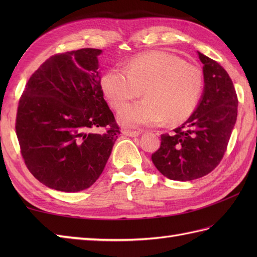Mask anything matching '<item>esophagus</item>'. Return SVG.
<instances>
[{
    "mask_svg": "<svg viewBox=\"0 0 257 257\" xmlns=\"http://www.w3.org/2000/svg\"><path fill=\"white\" fill-rule=\"evenodd\" d=\"M122 134L124 136H128V137H138V136L140 135V132H132V130H123Z\"/></svg>",
    "mask_w": 257,
    "mask_h": 257,
    "instance_id": "34e87169",
    "label": "esophagus"
}]
</instances>
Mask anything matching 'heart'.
Masks as SVG:
<instances>
[{
  "label": "heart",
  "mask_w": 257,
  "mask_h": 257,
  "mask_svg": "<svg viewBox=\"0 0 257 257\" xmlns=\"http://www.w3.org/2000/svg\"><path fill=\"white\" fill-rule=\"evenodd\" d=\"M200 67L185 63L173 54L152 52L135 58L127 68L114 67L101 79V87L113 108L144 90L145 99L130 104L118 112L125 128H143L170 121H181L193 112L203 90Z\"/></svg>",
  "instance_id": "obj_1"
}]
</instances>
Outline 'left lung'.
<instances>
[{
  "label": "left lung",
  "mask_w": 257,
  "mask_h": 257,
  "mask_svg": "<svg viewBox=\"0 0 257 257\" xmlns=\"http://www.w3.org/2000/svg\"><path fill=\"white\" fill-rule=\"evenodd\" d=\"M204 89L194 112L173 135H161L151 160L168 179L191 181L214 170L224 156L237 117L233 81L219 63L198 52Z\"/></svg>",
  "instance_id": "left-lung-1"
}]
</instances>
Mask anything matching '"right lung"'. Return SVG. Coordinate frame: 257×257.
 I'll list each match as a JSON object with an SVG mask.
<instances>
[{"mask_svg":"<svg viewBox=\"0 0 257 257\" xmlns=\"http://www.w3.org/2000/svg\"><path fill=\"white\" fill-rule=\"evenodd\" d=\"M100 54L81 48L50 57L20 98L15 130L22 157L33 176L51 189L78 192L94 184L120 134L103 99ZM99 126L106 132H92Z\"/></svg>","mask_w":257,"mask_h":257,"instance_id":"obj_1","label":"right lung"}]
</instances>
